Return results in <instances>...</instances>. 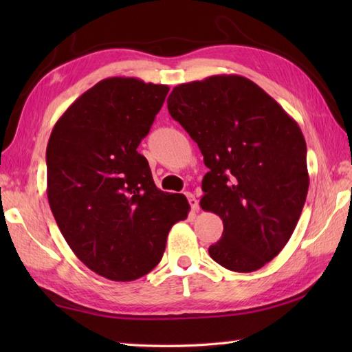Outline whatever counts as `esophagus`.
<instances>
[{
    "instance_id": "1",
    "label": "esophagus",
    "mask_w": 352,
    "mask_h": 352,
    "mask_svg": "<svg viewBox=\"0 0 352 352\" xmlns=\"http://www.w3.org/2000/svg\"><path fill=\"white\" fill-rule=\"evenodd\" d=\"M186 198H188V201H189V204H190V208L193 212H198V208H199V206H198V199H197V197L193 195V193H190V192H186Z\"/></svg>"
}]
</instances>
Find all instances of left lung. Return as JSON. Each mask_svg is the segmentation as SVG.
Masks as SVG:
<instances>
[{
	"mask_svg": "<svg viewBox=\"0 0 352 352\" xmlns=\"http://www.w3.org/2000/svg\"><path fill=\"white\" fill-rule=\"evenodd\" d=\"M168 110L210 169L199 204L223 222L210 257L234 272L263 267L289 242L307 198V145L300 125L241 76L178 85Z\"/></svg>",
	"mask_w": 352,
	"mask_h": 352,
	"instance_id": "8db88e82",
	"label": "left lung"
}]
</instances>
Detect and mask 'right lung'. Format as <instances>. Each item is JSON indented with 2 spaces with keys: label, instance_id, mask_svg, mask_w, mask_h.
Wrapping results in <instances>:
<instances>
[{
  "label": "right lung",
  "instance_id": "add662e5",
  "mask_svg": "<svg viewBox=\"0 0 352 352\" xmlns=\"http://www.w3.org/2000/svg\"><path fill=\"white\" fill-rule=\"evenodd\" d=\"M169 87L101 80L56 122L47 146V195L65 241L104 278L133 281L154 269L169 230L188 218L182 193L157 189L138 153Z\"/></svg>",
  "mask_w": 352,
  "mask_h": 352
}]
</instances>
